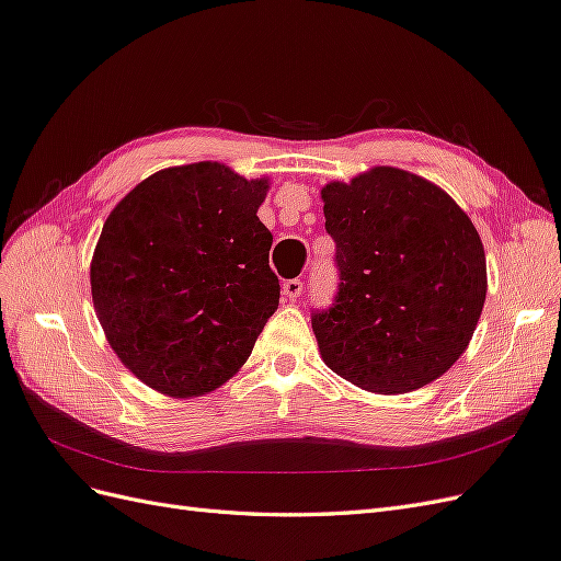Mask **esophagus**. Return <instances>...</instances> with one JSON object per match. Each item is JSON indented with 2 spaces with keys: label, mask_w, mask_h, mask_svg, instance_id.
Returning a JSON list of instances; mask_svg holds the SVG:
<instances>
[{
  "label": "esophagus",
  "mask_w": 561,
  "mask_h": 561,
  "mask_svg": "<svg viewBox=\"0 0 561 561\" xmlns=\"http://www.w3.org/2000/svg\"><path fill=\"white\" fill-rule=\"evenodd\" d=\"M301 290H304V283L299 278H290V280L283 283V295L290 301H295L301 295Z\"/></svg>",
  "instance_id": "obj_1"
}]
</instances>
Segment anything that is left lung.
<instances>
[{
    "mask_svg": "<svg viewBox=\"0 0 561 561\" xmlns=\"http://www.w3.org/2000/svg\"><path fill=\"white\" fill-rule=\"evenodd\" d=\"M339 290L311 322L325 365L371 393H410L468 348L486 297L478 229L437 184L377 165L322 186Z\"/></svg>",
    "mask_w": 561,
    "mask_h": 561,
    "instance_id": "left-lung-1",
    "label": "left lung"
}]
</instances>
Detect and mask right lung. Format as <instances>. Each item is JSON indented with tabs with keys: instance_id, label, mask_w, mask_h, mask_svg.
Listing matches in <instances>:
<instances>
[{
	"instance_id": "add662e5",
	"label": "right lung",
	"mask_w": 561,
	"mask_h": 561,
	"mask_svg": "<svg viewBox=\"0 0 561 561\" xmlns=\"http://www.w3.org/2000/svg\"><path fill=\"white\" fill-rule=\"evenodd\" d=\"M268 180L213 161L165 168L116 203L91 262L107 342L149 388L206 396L243 367L280 285L257 208Z\"/></svg>"
}]
</instances>
